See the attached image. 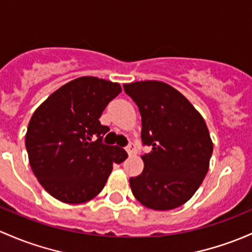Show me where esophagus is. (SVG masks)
Masks as SVG:
<instances>
[{
    "label": "esophagus",
    "mask_w": 252,
    "mask_h": 252,
    "mask_svg": "<svg viewBox=\"0 0 252 252\" xmlns=\"http://www.w3.org/2000/svg\"><path fill=\"white\" fill-rule=\"evenodd\" d=\"M126 150L129 155H133V153L135 152V145L133 144V142H129V145L126 147Z\"/></svg>",
    "instance_id": "34e87169"
}]
</instances>
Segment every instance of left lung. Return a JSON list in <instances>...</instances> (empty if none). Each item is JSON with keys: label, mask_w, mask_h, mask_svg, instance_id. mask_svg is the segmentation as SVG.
<instances>
[{"label": "left lung", "mask_w": 252, "mask_h": 252, "mask_svg": "<svg viewBox=\"0 0 252 252\" xmlns=\"http://www.w3.org/2000/svg\"><path fill=\"white\" fill-rule=\"evenodd\" d=\"M141 115V140L152 151L144 170L130 177L134 197L152 210L179 208L195 193L209 170L213 142L192 104L169 84L141 81L124 84Z\"/></svg>", "instance_id": "obj_1"}]
</instances>
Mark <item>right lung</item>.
Segmentation results:
<instances>
[{
  "label": "right lung",
  "mask_w": 252,
  "mask_h": 252,
  "mask_svg": "<svg viewBox=\"0 0 252 252\" xmlns=\"http://www.w3.org/2000/svg\"><path fill=\"white\" fill-rule=\"evenodd\" d=\"M122 92L118 83L96 77L68 82L35 111L25 136L33 174L50 195L68 204L99 194L112 170L128 155L102 142L110 130L99 118Z\"/></svg>",
  "instance_id": "1"
}]
</instances>
